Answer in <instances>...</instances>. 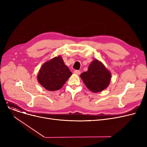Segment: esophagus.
<instances>
[{"mask_svg":"<svg viewBox=\"0 0 147 147\" xmlns=\"http://www.w3.org/2000/svg\"><path fill=\"white\" fill-rule=\"evenodd\" d=\"M74 74H76L77 75H79L80 74V71L79 70H75L74 71Z\"/></svg>","mask_w":147,"mask_h":147,"instance_id":"obj_1","label":"esophagus"}]
</instances>
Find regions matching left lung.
<instances>
[{
    "label": "left lung",
    "mask_w": 147,
    "mask_h": 147,
    "mask_svg": "<svg viewBox=\"0 0 147 147\" xmlns=\"http://www.w3.org/2000/svg\"><path fill=\"white\" fill-rule=\"evenodd\" d=\"M80 78L89 90L96 93L109 86L111 74L102 62L95 59L90 64L88 71L80 74Z\"/></svg>",
    "instance_id": "obj_1"
}]
</instances>
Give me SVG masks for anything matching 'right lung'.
Segmentation results:
<instances>
[{"instance_id":"add662e5","label":"right lung","mask_w":147,"mask_h":147,"mask_svg":"<svg viewBox=\"0 0 147 147\" xmlns=\"http://www.w3.org/2000/svg\"><path fill=\"white\" fill-rule=\"evenodd\" d=\"M71 75L61 56H58L45 62L38 71L37 79L46 90L55 91L63 87Z\"/></svg>"}]
</instances>
